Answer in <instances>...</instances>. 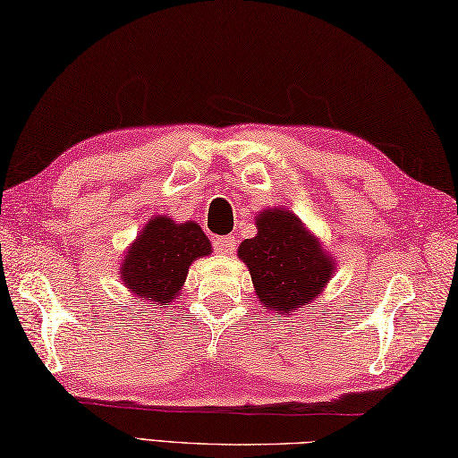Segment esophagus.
Returning <instances> with one entry per match:
<instances>
[{
    "label": "esophagus",
    "instance_id": "34e87169",
    "mask_svg": "<svg viewBox=\"0 0 458 458\" xmlns=\"http://www.w3.org/2000/svg\"><path fill=\"white\" fill-rule=\"evenodd\" d=\"M234 248H236V240L232 238V236H224V238L214 240V250H216L218 254L230 256L232 251H234Z\"/></svg>",
    "mask_w": 458,
    "mask_h": 458
}]
</instances>
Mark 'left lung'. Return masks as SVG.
Instances as JSON below:
<instances>
[{
  "mask_svg": "<svg viewBox=\"0 0 458 458\" xmlns=\"http://www.w3.org/2000/svg\"><path fill=\"white\" fill-rule=\"evenodd\" d=\"M258 234L238 248L259 303L279 315L313 303L333 277L335 261L293 212L269 208L258 214Z\"/></svg>",
  "mask_w": 458,
  "mask_h": 458,
  "instance_id": "1",
  "label": "left lung"
}]
</instances>
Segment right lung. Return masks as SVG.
<instances>
[{"label": "right lung", "instance_id": "1", "mask_svg": "<svg viewBox=\"0 0 458 458\" xmlns=\"http://www.w3.org/2000/svg\"><path fill=\"white\" fill-rule=\"evenodd\" d=\"M208 254L210 240L197 222L155 216L125 251L120 276L135 297L167 305L181 293L192 261Z\"/></svg>", "mask_w": 458, "mask_h": 458}]
</instances>
